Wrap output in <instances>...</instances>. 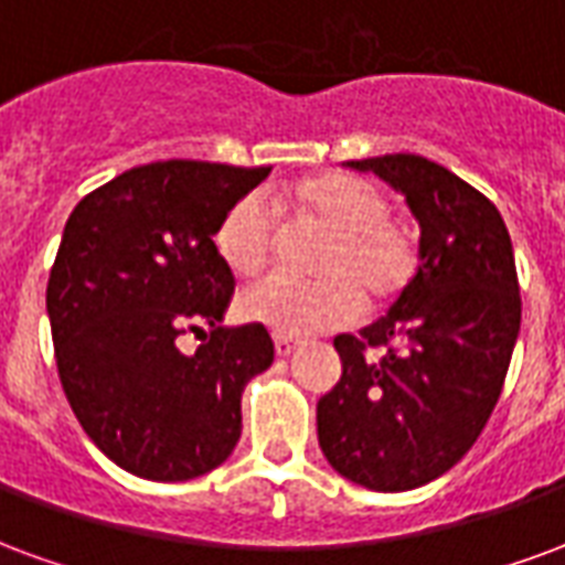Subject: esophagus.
I'll return each instance as SVG.
<instances>
[{
  "label": "esophagus",
  "instance_id": "obj_1",
  "mask_svg": "<svg viewBox=\"0 0 565 565\" xmlns=\"http://www.w3.org/2000/svg\"><path fill=\"white\" fill-rule=\"evenodd\" d=\"M298 340H291V337H274V349H277V355L279 358H288L291 355V352H295V349H298Z\"/></svg>",
  "mask_w": 565,
  "mask_h": 565
}]
</instances>
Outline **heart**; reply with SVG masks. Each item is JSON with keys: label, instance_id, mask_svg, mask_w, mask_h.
Returning <instances> with one entry per match:
<instances>
[{"label": "heart", "instance_id": "1", "mask_svg": "<svg viewBox=\"0 0 565 565\" xmlns=\"http://www.w3.org/2000/svg\"><path fill=\"white\" fill-rule=\"evenodd\" d=\"M282 207L300 225L328 234L316 282L270 277L241 295L246 322L279 337H307L352 322L370 307H388L422 270V237L413 220L391 213L382 189L352 171H322L282 189ZM277 246L274 222L258 195H243L222 213L213 249L234 277H258Z\"/></svg>", "mask_w": 565, "mask_h": 565}]
</instances>
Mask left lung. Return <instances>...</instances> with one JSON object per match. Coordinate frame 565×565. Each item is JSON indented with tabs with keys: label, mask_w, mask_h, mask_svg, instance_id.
I'll return each mask as SVG.
<instances>
[{
	"label": "left lung",
	"mask_w": 565,
	"mask_h": 565,
	"mask_svg": "<svg viewBox=\"0 0 565 565\" xmlns=\"http://www.w3.org/2000/svg\"><path fill=\"white\" fill-rule=\"evenodd\" d=\"M401 189L422 225V270L388 316L333 349L343 376L316 409L319 446L370 491L439 479L479 439L521 331L509 228L479 189L415 152L345 162Z\"/></svg>",
	"instance_id": "8db88e82"
}]
</instances>
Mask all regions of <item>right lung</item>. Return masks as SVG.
Segmentation results:
<instances>
[{
  "label": "right lung",
  "mask_w": 565,
  "mask_h": 565,
  "mask_svg": "<svg viewBox=\"0 0 565 565\" xmlns=\"http://www.w3.org/2000/svg\"><path fill=\"white\" fill-rule=\"evenodd\" d=\"M270 168L138 164L72 210L47 279L56 370L72 413L131 476L186 481L241 439V394L274 364L262 324L222 328L234 277L213 232ZM195 332V353L179 337Z\"/></svg>",
  "instance_id": "obj_1"
}]
</instances>
